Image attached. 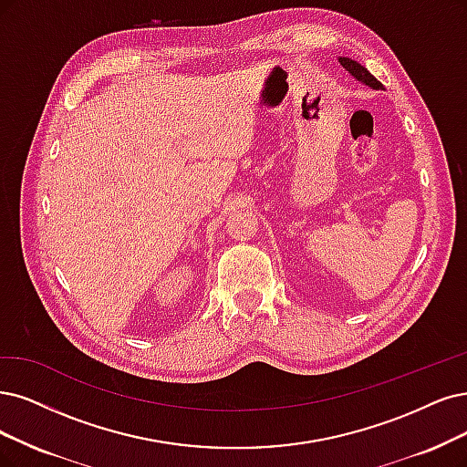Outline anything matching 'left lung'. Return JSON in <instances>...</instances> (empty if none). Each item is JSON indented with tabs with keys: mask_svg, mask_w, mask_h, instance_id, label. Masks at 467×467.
Listing matches in <instances>:
<instances>
[{
	"mask_svg": "<svg viewBox=\"0 0 467 467\" xmlns=\"http://www.w3.org/2000/svg\"><path fill=\"white\" fill-rule=\"evenodd\" d=\"M338 61H340V65L347 68V71L356 78V80H359V82H364L366 86H371L373 90H383V84L379 82L368 68L364 67V65H359L358 61H354V59H350V57H338Z\"/></svg>",
	"mask_w": 467,
	"mask_h": 467,
	"instance_id": "left-lung-1",
	"label": "left lung"
}]
</instances>
